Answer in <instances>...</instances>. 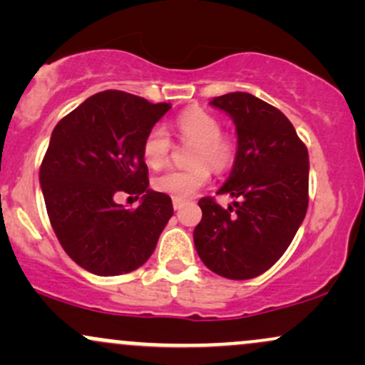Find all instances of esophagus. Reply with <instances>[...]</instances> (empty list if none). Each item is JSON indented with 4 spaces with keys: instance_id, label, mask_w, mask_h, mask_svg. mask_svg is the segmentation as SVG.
Segmentation results:
<instances>
[{
    "instance_id": "1",
    "label": "esophagus",
    "mask_w": 365,
    "mask_h": 365,
    "mask_svg": "<svg viewBox=\"0 0 365 365\" xmlns=\"http://www.w3.org/2000/svg\"><path fill=\"white\" fill-rule=\"evenodd\" d=\"M173 207H175V209H182V207H183V200L173 199Z\"/></svg>"
}]
</instances>
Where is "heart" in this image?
Listing matches in <instances>:
<instances>
[{"instance_id":"heart-1","label":"heart","mask_w":365,"mask_h":365,"mask_svg":"<svg viewBox=\"0 0 365 365\" xmlns=\"http://www.w3.org/2000/svg\"><path fill=\"white\" fill-rule=\"evenodd\" d=\"M171 128L178 139L195 144L190 158L194 166L187 170L171 168L163 171L153 180V187L154 190L170 195L171 199L185 200L207 185L211 171L206 165L215 171H225L232 166L237 154V144L232 137L221 133V121L200 108L180 113ZM170 153L171 140L166 130L161 127L149 130L142 142V158L145 165L154 170L161 168L168 161Z\"/></svg>"}]
</instances>
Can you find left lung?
<instances>
[{"instance_id": "left-lung-1", "label": "left lung", "mask_w": 365, "mask_h": 365, "mask_svg": "<svg viewBox=\"0 0 365 365\" xmlns=\"http://www.w3.org/2000/svg\"><path fill=\"white\" fill-rule=\"evenodd\" d=\"M237 128V154L217 194L233 197L223 209L199 200L202 220L195 250L212 273L228 279L262 274L292 244L309 206V153L290 120L249 92L209 101Z\"/></svg>"}]
</instances>
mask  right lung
I'll list each match as a JSON object with an SVG mask.
<instances>
[{"instance_id": "obj_1", "label": "right lung", "mask_w": 365, "mask_h": 365, "mask_svg": "<svg viewBox=\"0 0 365 365\" xmlns=\"http://www.w3.org/2000/svg\"><path fill=\"white\" fill-rule=\"evenodd\" d=\"M170 103L121 91L91 96L58 121L39 171L49 221L65 252L98 276L135 271L173 216L170 195L149 188L142 142ZM141 197L135 210L114 200Z\"/></svg>"}]
</instances>
